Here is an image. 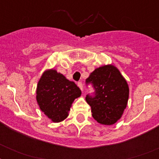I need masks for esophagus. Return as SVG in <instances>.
Masks as SVG:
<instances>
[{
    "label": "esophagus",
    "mask_w": 159,
    "mask_h": 159,
    "mask_svg": "<svg viewBox=\"0 0 159 159\" xmlns=\"http://www.w3.org/2000/svg\"><path fill=\"white\" fill-rule=\"evenodd\" d=\"M77 86H78V87H79L81 91H83V86H82V82H77Z\"/></svg>",
    "instance_id": "esophagus-1"
}]
</instances>
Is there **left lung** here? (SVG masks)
Listing matches in <instances>:
<instances>
[{
  "mask_svg": "<svg viewBox=\"0 0 159 159\" xmlns=\"http://www.w3.org/2000/svg\"><path fill=\"white\" fill-rule=\"evenodd\" d=\"M86 82L96 90L95 97H86L93 118L106 125L116 123L123 116L129 94L128 83L120 70L112 64L103 65L96 68Z\"/></svg>",
  "mask_w": 159,
  "mask_h": 159,
  "instance_id": "1",
  "label": "left lung"
}]
</instances>
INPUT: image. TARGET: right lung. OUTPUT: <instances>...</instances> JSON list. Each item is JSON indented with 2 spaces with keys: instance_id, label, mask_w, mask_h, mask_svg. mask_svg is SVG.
I'll use <instances>...</instances> for the list:
<instances>
[{
  "instance_id": "right-lung-1",
  "label": "right lung",
  "mask_w": 159,
  "mask_h": 159,
  "mask_svg": "<svg viewBox=\"0 0 159 159\" xmlns=\"http://www.w3.org/2000/svg\"><path fill=\"white\" fill-rule=\"evenodd\" d=\"M82 94L79 87L51 68L43 72L36 88V101L48 118L57 123L64 120L72 102Z\"/></svg>"
}]
</instances>
